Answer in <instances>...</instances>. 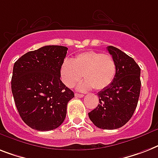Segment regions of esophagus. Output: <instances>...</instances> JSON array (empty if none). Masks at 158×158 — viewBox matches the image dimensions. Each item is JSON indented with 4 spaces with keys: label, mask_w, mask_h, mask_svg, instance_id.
Instances as JSON below:
<instances>
[{
    "label": "esophagus",
    "mask_w": 158,
    "mask_h": 158,
    "mask_svg": "<svg viewBox=\"0 0 158 158\" xmlns=\"http://www.w3.org/2000/svg\"><path fill=\"white\" fill-rule=\"evenodd\" d=\"M75 97H79V98H81V97H83V94H79V93H75Z\"/></svg>",
    "instance_id": "34e87169"
}]
</instances>
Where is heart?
Returning a JSON list of instances; mask_svg holds the SVG:
<instances>
[{
	"mask_svg": "<svg viewBox=\"0 0 158 158\" xmlns=\"http://www.w3.org/2000/svg\"><path fill=\"white\" fill-rule=\"evenodd\" d=\"M117 64L112 55L97 51H87L76 55L72 61L65 59L60 66L61 82L73 88L81 80L80 90H103L111 84L116 76Z\"/></svg>",
	"mask_w": 158,
	"mask_h": 158,
	"instance_id": "heart-1",
	"label": "heart"
}]
</instances>
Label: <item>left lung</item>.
Returning <instances> with one entry per match:
<instances>
[{"mask_svg": "<svg viewBox=\"0 0 158 158\" xmlns=\"http://www.w3.org/2000/svg\"><path fill=\"white\" fill-rule=\"evenodd\" d=\"M107 48L116 61V76L109 87L98 92L99 104L88 116L97 127L114 130L125 125L136 109L141 86L140 68L118 48Z\"/></svg>", "mask_w": 158, "mask_h": 158, "instance_id": "left-lung-1", "label": "left lung"}]
</instances>
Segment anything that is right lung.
<instances>
[{"label":"right lung","mask_w":158,"mask_h":158,"mask_svg":"<svg viewBox=\"0 0 158 158\" xmlns=\"http://www.w3.org/2000/svg\"><path fill=\"white\" fill-rule=\"evenodd\" d=\"M65 46L47 45L23 55L15 61L11 89L19 115L40 131L56 129L64 122L69 101L75 97L60 79Z\"/></svg>","instance_id":"right-lung-1"}]
</instances>
